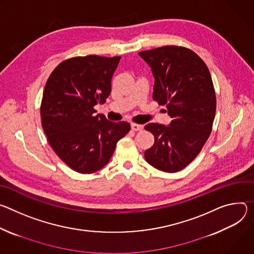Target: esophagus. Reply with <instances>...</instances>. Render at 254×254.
Masks as SVG:
<instances>
[{"mask_svg": "<svg viewBox=\"0 0 254 254\" xmlns=\"http://www.w3.org/2000/svg\"><path fill=\"white\" fill-rule=\"evenodd\" d=\"M131 129H132L133 131H140V130L143 129V126L133 123V124H131Z\"/></svg>", "mask_w": 254, "mask_h": 254, "instance_id": "obj_1", "label": "esophagus"}]
</instances>
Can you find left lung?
Masks as SVG:
<instances>
[{
  "instance_id": "8db88e82",
  "label": "left lung",
  "mask_w": 254,
  "mask_h": 254,
  "mask_svg": "<svg viewBox=\"0 0 254 254\" xmlns=\"http://www.w3.org/2000/svg\"><path fill=\"white\" fill-rule=\"evenodd\" d=\"M138 54L153 72V100L166 106L173 119L170 126H144L154 136L145 160L161 172H180L201 152L212 131L216 94L211 73L200 56L187 47L165 45Z\"/></svg>"
}]
</instances>
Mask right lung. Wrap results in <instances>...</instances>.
I'll return each instance as SVG.
<instances>
[{
	"label": "right lung",
	"instance_id": "1",
	"mask_svg": "<svg viewBox=\"0 0 254 254\" xmlns=\"http://www.w3.org/2000/svg\"><path fill=\"white\" fill-rule=\"evenodd\" d=\"M121 56H75L50 73L40 106L47 140L59 157L79 174H93L112 157L130 131L127 122H111L94 107L111 93L112 76Z\"/></svg>",
	"mask_w": 254,
	"mask_h": 254
}]
</instances>
